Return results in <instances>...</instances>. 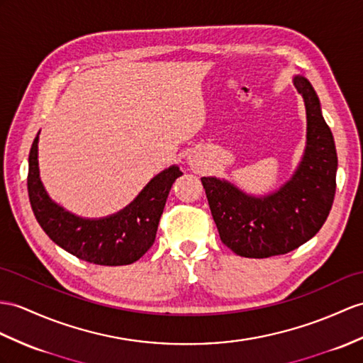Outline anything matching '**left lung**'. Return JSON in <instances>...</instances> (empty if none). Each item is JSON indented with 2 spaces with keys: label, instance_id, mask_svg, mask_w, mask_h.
I'll return each instance as SVG.
<instances>
[{
  "label": "left lung",
  "instance_id": "left-lung-1",
  "mask_svg": "<svg viewBox=\"0 0 363 363\" xmlns=\"http://www.w3.org/2000/svg\"><path fill=\"white\" fill-rule=\"evenodd\" d=\"M293 82L306 108V147L291 180L254 197L226 180L201 179L220 238L242 257L264 259L298 248L319 233L333 206L337 152L331 129L311 83L302 75Z\"/></svg>",
  "mask_w": 363,
  "mask_h": 363
}]
</instances>
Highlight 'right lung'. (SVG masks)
<instances>
[{"mask_svg":"<svg viewBox=\"0 0 363 363\" xmlns=\"http://www.w3.org/2000/svg\"><path fill=\"white\" fill-rule=\"evenodd\" d=\"M183 172L171 166L155 175L125 209L104 218H83L57 205L44 189L38 169V135L29 154L28 191L35 218L65 251L84 262L120 267L137 262L154 245L172 183Z\"/></svg>","mask_w":363,"mask_h":363,"instance_id":"obj_1","label":"right lung"}]
</instances>
